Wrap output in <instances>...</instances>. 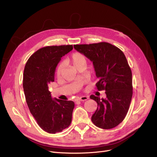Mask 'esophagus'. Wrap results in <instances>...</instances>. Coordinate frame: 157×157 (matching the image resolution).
I'll use <instances>...</instances> for the list:
<instances>
[{
    "label": "esophagus",
    "mask_w": 157,
    "mask_h": 157,
    "mask_svg": "<svg viewBox=\"0 0 157 157\" xmlns=\"http://www.w3.org/2000/svg\"><path fill=\"white\" fill-rule=\"evenodd\" d=\"M89 99V97L88 96H82L80 97H78V98L77 99V100L78 101H86L87 99Z\"/></svg>",
    "instance_id": "1"
}]
</instances>
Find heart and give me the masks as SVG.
<instances>
[{"instance_id":"heart-1","label":"heart","mask_w":157,"mask_h":157,"mask_svg":"<svg viewBox=\"0 0 157 157\" xmlns=\"http://www.w3.org/2000/svg\"><path fill=\"white\" fill-rule=\"evenodd\" d=\"M66 62H70L73 64V66L77 68L78 66H80V65L86 63V58L84 54L76 52L73 53L71 55V56L69 58L67 59L66 60ZM64 68H65V64L63 62H62L58 65L56 69V75L58 77H60L62 75V73L63 71Z\"/></svg>"}]
</instances>
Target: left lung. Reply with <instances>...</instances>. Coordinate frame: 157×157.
I'll list each match as a JSON object with an SVG mask.
<instances>
[{"instance_id":"obj_1","label":"left lung","mask_w":157,"mask_h":157,"mask_svg":"<svg viewBox=\"0 0 157 157\" xmlns=\"http://www.w3.org/2000/svg\"><path fill=\"white\" fill-rule=\"evenodd\" d=\"M74 48L93 62L97 89L105 90V99L90 95L97 103L91 121L103 129L116 127L125 119L132 96V72L125 55L106 42L74 45Z\"/></svg>"}]
</instances>
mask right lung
<instances>
[{"label": "right lung", "mask_w": 157, "mask_h": 157, "mask_svg": "<svg viewBox=\"0 0 157 157\" xmlns=\"http://www.w3.org/2000/svg\"><path fill=\"white\" fill-rule=\"evenodd\" d=\"M72 49V45L41 48L25 67L23 86L27 105L38 125L51 134L62 132L71 123L74 102L52 99L48 84L55 81L61 58Z\"/></svg>", "instance_id": "right-lung-1"}]
</instances>
